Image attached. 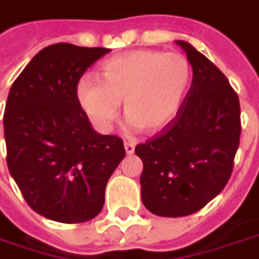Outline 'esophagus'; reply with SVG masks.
Wrapping results in <instances>:
<instances>
[{
	"instance_id": "34e87169",
	"label": "esophagus",
	"mask_w": 259,
	"mask_h": 259,
	"mask_svg": "<svg viewBox=\"0 0 259 259\" xmlns=\"http://www.w3.org/2000/svg\"><path fill=\"white\" fill-rule=\"evenodd\" d=\"M124 151H126V154H133L135 153V144L129 142L124 143Z\"/></svg>"
}]
</instances>
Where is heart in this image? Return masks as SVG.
Masks as SVG:
<instances>
[{
    "mask_svg": "<svg viewBox=\"0 0 259 259\" xmlns=\"http://www.w3.org/2000/svg\"><path fill=\"white\" fill-rule=\"evenodd\" d=\"M101 79L84 77L77 98L99 130H109L123 102V113L146 135H158L172 123L192 77L184 54L133 50L104 61Z\"/></svg>",
    "mask_w": 259,
    "mask_h": 259,
    "instance_id": "heart-1",
    "label": "heart"
}]
</instances>
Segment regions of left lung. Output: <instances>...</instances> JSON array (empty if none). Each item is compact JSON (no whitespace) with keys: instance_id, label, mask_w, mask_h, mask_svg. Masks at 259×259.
Returning <instances> with one entry per match:
<instances>
[{"instance_id":"left-lung-1","label":"left lung","mask_w":259,"mask_h":259,"mask_svg":"<svg viewBox=\"0 0 259 259\" xmlns=\"http://www.w3.org/2000/svg\"><path fill=\"white\" fill-rule=\"evenodd\" d=\"M175 43L192 66V85L172 123L135 150L143 161V205L162 218L192 214L223 191L241 135L229 79L191 43Z\"/></svg>"}]
</instances>
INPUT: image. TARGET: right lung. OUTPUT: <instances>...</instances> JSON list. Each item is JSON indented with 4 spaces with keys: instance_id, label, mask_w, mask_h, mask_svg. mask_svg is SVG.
Returning <instances> with one entry per match:
<instances>
[{
    "instance_id": "right-lung-1",
    "label": "right lung",
    "mask_w": 259,
    "mask_h": 259,
    "mask_svg": "<svg viewBox=\"0 0 259 259\" xmlns=\"http://www.w3.org/2000/svg\"><path fill=\"white\" fill-rule=\"evenodd\" d=\"M109 52L71 43L48 46L8 94L4 136L11 177L28 205L54 222L98 216L108 180L126 154L120 137L92 129L77 98L79 78Z\"/></svg>"
}]
</instances>
